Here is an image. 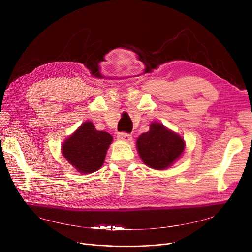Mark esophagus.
<instances>
[{
  "label": "esophagus",
  "instance_id": "1",
  "mask_svg": "<svg viewBox=\"0 0 252 252\" xmlns=\"http://www.w3.org/2000/svg\"><path fill=\"white\" fill-rule=\"evenodd\" d=\"M117 139L121 141H124V142H126V143H129L131 140H133V137H131V135L126 134V133H121L117 135Z\"/></svg>",
  "mask_w": 252,
  "mask_h": 252
}]
</instances>
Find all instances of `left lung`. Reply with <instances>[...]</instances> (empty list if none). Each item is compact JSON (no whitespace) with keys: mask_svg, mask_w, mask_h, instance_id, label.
<instances>
[{"mask_svg":"<svg viewBox=\"0 0 252 252\" xmlns=\"http://www.w3.org/2000/svg\"><path fill=\"white\" fill-rule=\"evenodd\" d=\"M136 147L142 161L147 166L163 170L173 165L183 155L186 143L182 136L160 123H151L147 133L139 136Z\"/></svg>","mask_w":252,"mask_h":252,"instance_id":"1","label":"left lung"}]
</instances>
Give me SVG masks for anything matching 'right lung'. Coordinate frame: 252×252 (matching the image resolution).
I'll return each mask as SVG.
<instances>
[{
	"instance_id": "right-lung-1",
	"label": "right lung",
	"mask_w": 252,
	"mask_h": 252,
	"mask_svg": "<svg viewBox=\"0 0 252 252\" xmlns=\"http://www.w3.org/2000/svg\"><path fill=\"white\" fill-rule=\"evenodd\" d=\"M112 141L107 131L98 130L92 122H86L64 140L61 152L76 171L88 175L101 168Z\"/></svg>"
}]
</instances>
